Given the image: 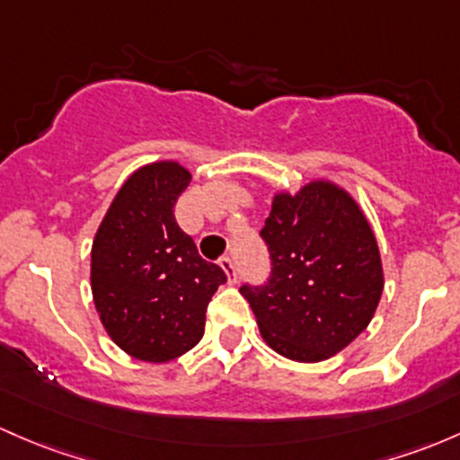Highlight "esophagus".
<instances>
[{
  "label": "esophagus",
  "mask_w": 460,
  "mask_h": 460,
  "mask_svg": "<svg viewBox=\"0 0 460 460\" xmlns=\"http://www.w3.org/2000/svg\"><path fill=\"white\" fill-rule=\"evenodd\" d=\"M217 264H220L222 270H225V273L229 275V282L231 284L238 282V269H235V262L229 258V255H225V258L217 260Z\"/></svg>",
  "instance_id": "esophagus-1"
}]
</instances>
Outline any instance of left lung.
<instances>
[{
    "mask_svg": "<svg viewBox=\"0 0 460 460\" xmlns=\"http://www.w3.org/2000/svg\"><path fill=\"white\" fill-rule=\"evenodd\" d=\"M270 275L240 293L264 341L293 361H323L366 331L384 291L379 246L359 205L326 181L278 193L260 231Z\"/></svg>",
    "mask_w": 460,
    "mask_h": 460,
    "instance_id": "1",
    "label": "left lung"
}]
</instances>
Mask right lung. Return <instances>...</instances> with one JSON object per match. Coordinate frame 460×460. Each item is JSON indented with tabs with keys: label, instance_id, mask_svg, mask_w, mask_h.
Masks as SVG:
<instances>
[{
	"label": "right lung",
	"instance_id": "add662e5",
	"mask_svg": "<svg viewBox=\"0 0 460 460\" xmlns=\"http://www.w3.org/2000/svg\"><path fill=\"white\" fill-rule=\"evenodd\" d=\"M191 173L173 161L125 181L92 243V295L114 344L163 364L205 335V313L226 273L200 258L173 205Z\"/></svg>",
	"mask_w": 460,
	"mask_h": 460
}]
</instances>
